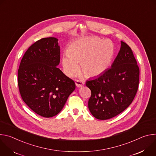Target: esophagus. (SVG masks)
Masks as SVG:
<instances>
[{"instance_id": "1", "label": "esophagus", "mask_w": 156, "mask_h": 156, "mask_svg": "<svg viewBox=\"0 0 156 156\" xmlns=\"http://www.w3.org/2000/svg\"><path fill=\"white\" fill-rule=\"evenodd\" d=\"M75 82L77 87H81L84 84V82L82 80H75Z\"/></svg>"}]
</instances>
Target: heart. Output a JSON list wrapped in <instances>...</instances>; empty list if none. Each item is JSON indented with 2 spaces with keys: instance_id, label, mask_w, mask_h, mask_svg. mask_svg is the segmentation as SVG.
Masks as SVG:
<instances>
[{
  "instance_id": "heart-1",
  "label": "heart",
  "mask_w": 156,
  "mask_h": 156,
  "mask_svg": "<svg viewBox=\"0 0 156 156\" xmlns=\"http://www.w3.org/2000/svg\"><path fill=\"white\" fill-rule=\"evenodd\" d=\"M114 54L113 44L96 37L84 38L69 46L64 54L62 63L66 74L75 75L81 63L84 74L89 77L98 76L108 67Z\"/></svg>"
}]
</instances>
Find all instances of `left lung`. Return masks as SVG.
I'll return each mask as SVG.
<instances>
[{"label":"left lung","mask_w":156,"mask_h":156,"mask_svg":"<svg viewBox=\"0 0 156 156\" xmlns=\"http://www.w3.org/2000/svg\"><path fill=\"white\" fill-rule=\"evenodd\" d=\"M140 69L133 51L121 41L120 50L111 68L98 77L87 81L91 96L88 108L99 120L114 117L134 99L139 86Z\"/></svg>","instance_id":"left-lung-1"}]
</instances>
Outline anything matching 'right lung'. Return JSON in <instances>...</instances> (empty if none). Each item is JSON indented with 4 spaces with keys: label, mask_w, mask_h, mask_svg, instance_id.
Masks as SVG:
<instances>
[{
    "label": "right lung",
    "mask_w": 156,
    "mask_h": 156,
    "mask_svg": "<svg viewBox=\"0 0 156 156\" xmlns=\"http://www.w3.org/2000/svg\"><path fill=\"white\" fill-rule=\"evenodd\" d=\"M55 37L42 38L28 49L18 70L22 99L37 114L46 118L58 114L75 90V83L57 66L60 50Z\"/></svg>",
    "instance_id": "1"
}]
</instances>
